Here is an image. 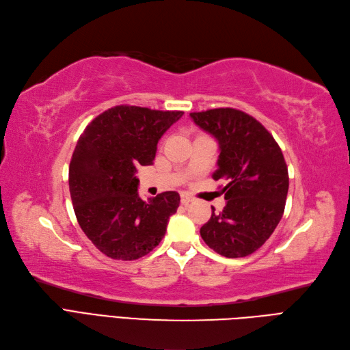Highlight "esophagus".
Segmentation results:
<instances>
[{
  "label": "esophagus",
  "instance_id": "1",
  "mask_svg": "<svg viewBox=\"0 0 350 350\" xmlns=\"http://www.w3.org/2000/svg\"><path fill=\"white\" fill-rule=\"evenodd\" d=\"M192 201H194V198H192L189 194H187V192H183V194H180V202H183L184 206H188V204Z\"/></svg>",
  "mask_w": 350,
  "mask_h": 350
}]
</instances>
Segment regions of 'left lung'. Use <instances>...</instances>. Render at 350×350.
<instances>
[{
  "label": "left lung",
  "mask_w": 350,
  "mask_h": 350,
  "mask_svg": "<svg viewBox=\"0 0 350 350\" xmlns=\"http://www.w3.org/2000/svg\"><path fill=\"white\" fill-rule=\"evenodd\" d=\"M219 142L215 180L224 179L226 207L200 228L204 242L226 258H245L271 237L282 219L288 167L278 143L256 118L234 108L191 113Z\"/></svg>",
  "instance_id": "8db88e82"
}]
</instances>
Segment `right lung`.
Returning a JSON list of instances; mask_svg holds the SVG:
<instances>
[{"instance_id":"obj_1","label":"right lung","mask_w":350,"mask_h":350,"mask_svg":"<svg viewBox=\"0 0 350 350\" xmlns=\"http://www.w3.org/2000/svg\"><path fill=\"white\" fill-rule=\"evenodd\" d=\"M183 114L116 105L81 135L69 165L72 206L82 232L105 256L135 260L163 239L179 194L166 191L143 201L136 172L153 163L159 139Z\"/></svg>"}]
</instances>
